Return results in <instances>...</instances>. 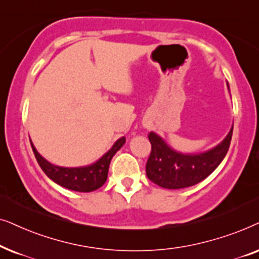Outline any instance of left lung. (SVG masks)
I'll list each match as a JSON object with an SVG mask.
<instances>
[{"mask_svg":"<svg viewBox=\"0 0 259 259\" xmlns=\"http://www.w3.org/2000/svg\"><path fill=\"white\" fill-rule=\"evenodd\" d=\"M229 85V84H227ZM233 126L227 136L212 149L199 154H182L151 132V153L146 164L147 177L154 184L168 189H180L199 184L222 163L229 150Z\"/></svg>","mask_w":259,"mask_h":259,"instance_id":"obj_1","label":"left lung"}]
</instances>
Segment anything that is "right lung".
I'll return each mask as SVG.
<instances>
[{
  "label": "right lung",
  "mask_w": 259,
  "mask_h": 259,
  "mask_svg": "<svg viewBox=\"0 0 259 259\" xmlns=\"http://www.w3.org/2000/svg\"><path fill=\"white\" fill-rule=\"evenodd\" d=\"M124 143H125V137H120L116 141L111 149L106 151L95 163L84 167L68 168L52 164L37 153L34 144L30 142L37 163L52 181L71 191L84 193L96 191L105 184L111 158L123 147Z\"/></svg>",
  "instance_id": "add662e5"
}]
</instances>
